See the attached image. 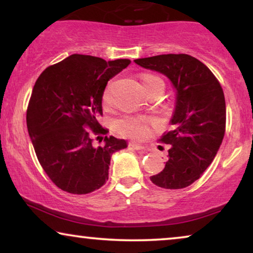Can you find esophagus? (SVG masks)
Instances as JSON below:
<instances>
[{"label":"esophagus","instance_id":"esophagus-1","mask_svg":"<svg viewBox=\"0 0 253 253\" xmlns=\"http://www.w3.org/2000/svg\"><path fill=\"white\" fill-rule=\"evenodd\" d=\"M130 146L136 151H146V147L143 146L140 144H136V143H130Z\"/></svg>","mask_w":253,"mask_h":253}]
</instances>
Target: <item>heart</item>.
<instances>
[{"mask_svg": "<svg viewBox=\"0 0 253 253\" xmlns=\"http://www.w3.org/2000/svg\"><path fill=\"white\" fill-rule=\"evenodd\" d=\"M154 81H161L160 78L155 76H145L143 78V84L147 85ZM103 101H108V91L103 93ZM115 129L120 134L124 137L134 138V139H140L144 138L148 132L147 122L139 116H123L115 122Z\"/></svg>", "mask_w": 253, "mask_h": 253, "instance_id": "obj_1", "label": "heart"}]
</instances>
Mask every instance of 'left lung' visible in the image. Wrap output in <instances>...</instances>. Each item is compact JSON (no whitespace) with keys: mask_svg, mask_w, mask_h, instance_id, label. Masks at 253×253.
Instances as JSON below:
<instances>
[{"mask_svg":"<svg viewBox=\"0 0 253 253\" xmlns=\"http://www.w3.org/2000/svg\"><path fill=\"white\" fill-rule=\"evenodd\" d=\"M134 63L165 75L175 88L174 129L160 141L170 145L166 166L151 176L164 189H183L197 181L212 164L226 131V101L212 71L186 54L138 58Z\"/></svg>","mask_w":253,"mask_h":253,"instance_id":"1","label":"left lung"}]
</instances>
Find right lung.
<instances>
[{
    "label": "right lung",
    "instance_id": "obj_1",
    "mask_svg": "<svg viewBox=\"0 0 253 253\" xmlns=\"http://www.w3.org/2000/svg\"><path fill=\"white\" fill-rule=\"evenodd\" d=\"M130 63L127 58L106 62L74 54L37 79L27 107V130L41 167L63 191L86 195L101 188L113 153L127 147L124 139L101 137L108 130L98 116L107 83ZM87 127L102 138V147L94 145Z\"/></svg>",
    "mask_w": 253,
    "mask_h": 253
}]
</instances>
